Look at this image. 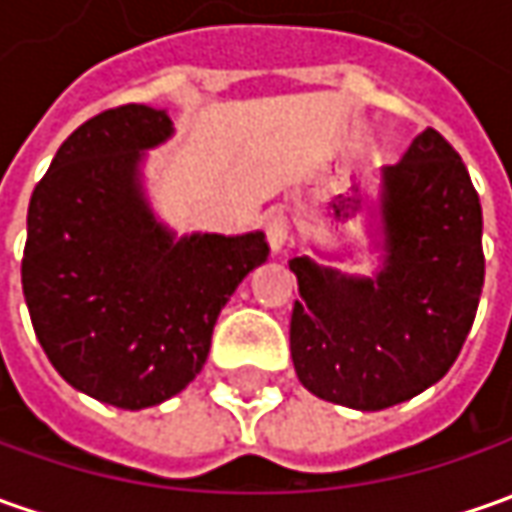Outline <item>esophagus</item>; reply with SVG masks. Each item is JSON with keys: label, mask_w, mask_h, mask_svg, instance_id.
<instances>
[{"label": "esophagus", "mask_w": 512, "mask_h": 512, "mask_svg": "<svg viewBox=\"0 0 512 512\" xmlns=\"http://www.w3.org/2000/svg\"><path fill=\"white\" fill-rule=\"evenodd\" d=\"M266 240H269L272 252H280L286 246V240H289V221H286L283 212H274L272 218L266 221Z\"/></svg>", "instance_id": "obj_1"}]
</instances>
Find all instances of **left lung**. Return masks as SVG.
<instances>
[{
	"label": "left lung",
	"instance_id": "obj_1",
	"mask_svg": "<svg viewBox=\"0 0 512 512\" xmlns=\"http://www.w3.org/2000/svg\"><path fill=\"white\" fill-rule=\"evenodd\" d=\"M382 263L374 277L291 257L300 300L291 360L314 397L382 411L456 362L485 286L482 203L459 152L425 130L382 169Z\"/></svg>",
	"mask_w": 512,
	"mask_h": 512
}]
</instances>
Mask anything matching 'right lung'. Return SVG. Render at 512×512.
I'll return each instance as SVG.
<instances>
[{"label":"right lung","instance_id":"add662e5","mask_svg":"<svg viewBox=\"0 0 512 512\" xmlns=\"http://www.w3.org/2000/svg\"><path fill=\"white\" fill-rule=\"evenodd\" d=\"M169 135L164 110H104L59 147L27 206L33 331L76 391L124 411L201 374L226 300L269 257L263 232L175 238L155 221L138 167Z\"/></svg>","mask_w":512,"mask_h":512}]
</instances>
